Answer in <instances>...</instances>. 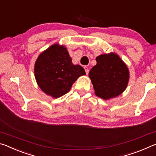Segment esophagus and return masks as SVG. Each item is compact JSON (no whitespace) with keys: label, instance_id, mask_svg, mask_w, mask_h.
<instances>
[{"label":"esophagus","instance_id":"1","mask_svg":"<svg viewBox=\"0 0 156 156\" xmlns=\"http://www.w3.org/2000/svg\"><path fill=\"white\" fill-rule=\"evenodd\" d=\"M84 70H85V72H86V73L87 74H88L89 73V68H88V67H87V66H84Z\"/></svg>","mask_w":156,"mask_h":156}]
</instances>
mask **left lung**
Instances as JSON below:
<instances>
[{"label":"left lung","instance_id":"1","mask_svg":"<svg viewBox=\"0 0 156 156\" xmlns=\"http://www.w3.org/2000/svg\"><path fill=\"white\" fill-rule=\"evenodd\" d=\"M96 60L89 73L95 94L109 100L123 93L129 80V69L123 60L113 52L100 55Z\"/></svg>","mask_w":156,"mask_h":156}]
</instances>
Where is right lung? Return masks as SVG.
Wrapping results in <instances>:
<instances>
[{
    "mask_svg": "<svg viewBox=\"0 0 156 156\" xmlns=\"http://www.w3.org/2000/svg\"><path fill=\"white\" fill-rule=\"evenodd\" d=\"M85 71L73 65L67 48L56 43L39 55L34 65V76L39 87L54 98L70 91L72 84Z\"/></svg>",
    "mask_w": 156,
    "mask_h": 156,
    "instance_id": "obj_1",
    "label": "right lung"
}]
</instances>
